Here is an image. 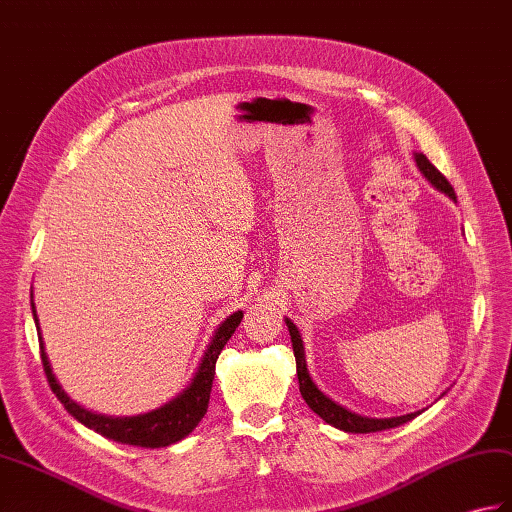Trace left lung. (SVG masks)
Masks as SVG:
<instances>
[{"instance_id": "obj_1", "label": "left lung", "mask_w": 512, "mask_h": 512, "mask_svg": "<svg viewBox=\"0 0 512 512\" xmlns=\"http://www.w3.org/2000/svg\"><path fill=\"white\" fill-rule=\"evenodd\" d=\"M414 163H417L419 172L425 176V181L430 183L438 192L445 194L449 200L456 202V194L454 187L447 183V178L438 172L434 165L427 161V157L423 152H414ZM285 325H288L290 338H292V349H294V358H296V375H299V390L305 399L307 406H310L320 419L325 423L338 427L342 432H351V434H371V432H384L390 430V427H399L403 423L412 421L414 417H419V412H410L403 414V417H390V419H371V417H362V414H355L351 410H347L340 403H336L334 399H329L323 390L316 386V382L312 379L310 371H307V362H305V347H303V338L299 334V329L292 323L290 318H285ZM445 395V392H443Z\"/></svg>"}]
</instances>
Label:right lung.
<instances>
[{
	"mask_svg": "<svg viewBox=\"0 0 512 512\" xmlns=\"http://www.w3.org/2000/svg\"><path fill=\"white\" fill-rule=\"evenodd\" d=\"M30 305H32L34 325H37L39 342H41V360H43L47 382H50V388L54 390L58 401L63 403L65 410L76 421L89 427V430L111 438V441L124 443V445L150 447V449L168 447V445L183 441L185 436H189V432H194V427L200 423V419L205 417L207 408H209L213 375H216V360H218L220 351L224 349V344L229 342L233 331L237 329V325H240L244 318V312L237 310L222 320L218 329L213 331V338L209 342L205 355H202L192 382L178 392L174 399L163 403V406H159L157 410L137 414V417H109V414H98V412L87 410L85 406H80V403L71 399L63 390V386L58 384V379L52 371L50 358H47L45 342L41 336L39 316H37V305H34L32 294H30Z\"/></svg>",
	"mask_w": 512,
	"mask_h": 512,
	"instance_id": "add662e5",
	"label": "right lung"
}]
</instances>
